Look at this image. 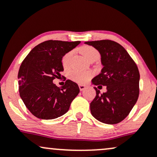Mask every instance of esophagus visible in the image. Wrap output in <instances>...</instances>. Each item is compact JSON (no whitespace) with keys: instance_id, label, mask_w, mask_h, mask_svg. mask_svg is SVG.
Returning <instances> with one entry per match:
<instances>
[{"instance_id":"34e87169","label":"esophagus","mask_w":157,"mask_h":157,"mask_svg":"<svg viewBox=\"0 0 157 157\" xmlns=\"http://www.w3.org/2000/svg\"><path fill=\"white\" fill-rule=\"evenodd\" d=\"M79 88H80V91H83L84 89H86V86H84V85H79Z\"/></svg>"}]
</instances>
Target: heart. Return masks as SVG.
Returning a JSON list of instances; mask_svg holds the SVG:
<instances>
[{
	"label": "heart",
	"mask_w": 157,
	"mask_h": 157,
	"mask_svg": "<svg viewBox=\"0 0 157 157\" xmlns=\"http://www.w3.org/2000/svg\"><path fill=\"white\" fill-rule=\"evenodd\" d=\"M81 52L83 55V56L86 57L87 60H89L91 57L94 55H98V52L95 48H94L91 46H83L81 48ZM73 52H69L66 53V55L63 56L62 59L63 66L65 68H67L68 65L70 63V60H71V57H72ZM93 74L91 71H77V70H72L69 72V78L71 80L75 81V82H78V83H85L87 82L88 80L92 77Z\"/></svg>",
	"instance_id": "1"
}]
</instances>
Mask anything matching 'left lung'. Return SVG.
<instances>
[{
  "label": "left lung",
  "mask_w": 157,
  "mask_h": 157,
  "mask_svg": "<svg viewBox=\"0 0 157 157\" xmlns=\"http://www.w3.org/2000/svg\"><path fill=\"white\" fill-rule=\"evenodd\" d=\"M85 44L100 52L103 66L91 83L105 86L107 90L100 94L94 87L97 95L90 104L91 114L103 123H119L128 115L137 101L140 93L137 66L125 48L114 41L102 40Z\"/></svg>",
  "instance_id": "left-lung-1"
}]
</instances>
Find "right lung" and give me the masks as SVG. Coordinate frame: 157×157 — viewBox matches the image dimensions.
<instances>
[{"mask_svg":"<svg viewBox=\"0 0 157 157\" xmlns=\"http://www.w3.org/2000/svg\"><path fill=\"white\" fill-rule=\"evenodd\" d=\"M80 41L50 40L36 46L21 63L18 71L20 96L29 111L42 120H53L66 113L80 92L78 85L67 80L62 88L53 80L63 71L62 59Z\"/></svg>","mask_w":157,"mask_h":157,"instance_id":"obj_1","label":"right lung"}]
</instances>
